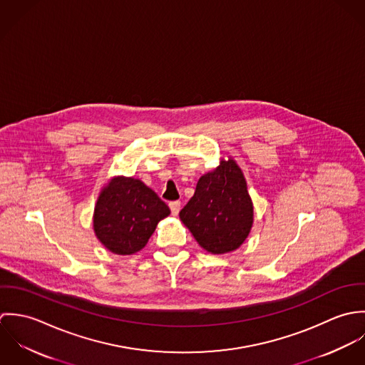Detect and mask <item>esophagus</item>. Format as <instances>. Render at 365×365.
<instances>
[{
  "instance_id": "esophagus-1",
  "label": "esophagus",
  "mask_w": 365,
  "mask_h": 365,
  "mask_svg": "<svg viewBox=\"0 0 365 365\" xmlns=\"http://www.w3.org/2000/svg\"><path fill=\"white\" fill-rule=\"evenodd\" d=\"M168 207L171 209V213H173V215H178V212H180V209H181V202H180V201H173V202L168 204Z\"/></svg>"
}]
</instances>
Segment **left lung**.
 Listing matches in <instances>:
<instances>
[{
	"label": "left lung",
	"instance_id": "left-lung-1",
	"mask_svg": "<svg viewBox=\"0 0 365 365\" xmlns=\"http://www.w3.org/2000/svg\"><path fill=\"white\" fill-rule=\"evenodd\" d=\"M180 219L210 255H226L245 243L253 227L255 208L236 160L222 158L216 168L201 175Z\"/></svg>",
	"mask_w": 365,
	"mask_h": 365
}]
</instances>
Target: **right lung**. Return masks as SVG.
Returning <instances> with one entry per match:
<instances>
[{"label":"right lung","mask_w":365,"mask_h":365,"mask_svg":"<svg viewBox=\"0 0 365 365\" xmlns=\"http://www.w3.org/2000/svg\"><path fill=\"white\" fill-rule=\"evenodd\" d=\"M170 209L143 181L115 175L97 198L93 229L97 239L113 255L130 256L140 252Z\"/></svg>","instance_id":"right-lung-1"}]
</instances>
